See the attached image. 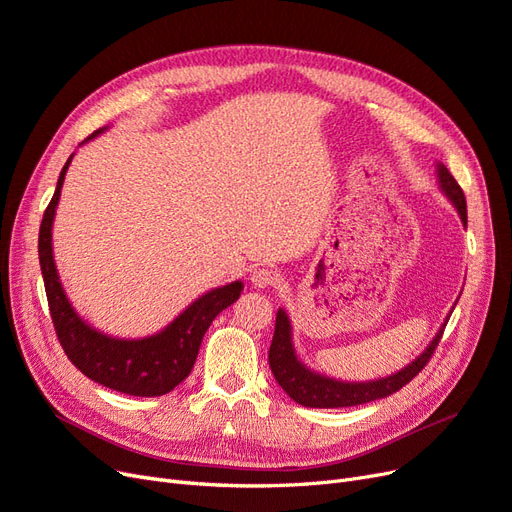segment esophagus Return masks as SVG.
Listing matches in <instances>:
<instances>
[{
	"label": "esophagus",
	"mask_w": 512,
	"mask_h": 512,
	"mask_svg": "<svg viewBox=\"0 0 512 512\" xmlns=\"http://www.w3.org/2000/svg\"><path fill=\"white\" fill-rule=\"evenodd\" d=\"M280 280V274L270 270V268H257L253 274H251V282L257 287V289H266V287H272L276 285V282Z\"/></svg>",
	"instance_id": "34e87169"
}]
</instances>
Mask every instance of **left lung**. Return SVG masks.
<instances>
[{"label":"left lung","mask_w":512,"mask_h":512,"mask_svg":"<svg viewBox=\"0 0 512 512\" xmlns=\"http://www.w3.org/2000/svg\"><path fill=\"white\" fill-rule=\"evenodd\" d=\"M437 177H439V187L443 189V194L453 202V206L458 208L460 219L466 225L468 217H466V198H464L462 187L458 185L456 179H453V175L445 168V164H437ZM445 325L437 335H434L428 348L399 373L380 377V380H373V382H339V380H333V377L310 371L304 363L299 361L293 348V339H291V320L287 312L280 308L276 312V329H274L272 346L268 352V361L280 388L299 405L314 407V409L365 405L377 399H386V396L394 394L396 390H401L405 384H409L430 361L434 348H437L441 342Z\"/></svg>","instance_id":"1"}]
</instances>
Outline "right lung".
Listing matches in <instances>:
<instances>
[{
  "mask_svg": "<svg viewBox=\"0 0 512 512\" xmlns=\"http://www.w3.org/2000/svg\"><path fill=\"white\" fill-rule=\"evenodd\" d=\"M99 132H103V128L94 130L86 141L97 137ZM71 158L73 156L65 162L61 177L56 181L54 196L40 225V244H37L56 337L69 361L92 382L130 396H162L179 386L194 369L206 329L211 327L219 312L234 304L244 287L236 280L204 293L173 323L149 337L120 339L90 327L69 304L52 255V223Z\"/></svg>",
  "mask_w": 512,
  "mask_h": 512,
  "instance_id": "obj_1",
  "label": "right lung"
}]
</instances>
